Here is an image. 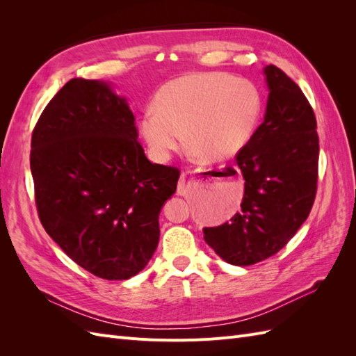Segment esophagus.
<instances>
[{
  "mask_svg": "<svg viewBox=\"0 0 356 356\" xmlns=\"http://www.w3.org/2000/svg\"><path fill=\"white\" fill-rule=\"evenodd\" d=\"M178 195L184 196L186 195V174H182L178 181Z\"/></svg>",
  "mask_w": 356,
  "mask_h": 356,
  "instance_id": "34e87169",
  "label": "esophagus"
}]
</instances>
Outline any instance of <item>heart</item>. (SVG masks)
Wrapping results in <instances>:
<instances>
[{"label":"heart","mask_w":356,"mask_h":356,"mask_svg":"<svg viewBox=\"0 0 356 356\" xmlns=\"http://www.w3.org/2000/svg\"><path fill=\"white\" fill-rule=\"evenodd\" d=\"M263 115L257 86L225 72H193L165 83L153 108L139 118V135L156 161L182 143L203 161L227 160L250 144Z\"/></svg>","instance_id":"obj_1"}]
</instances>
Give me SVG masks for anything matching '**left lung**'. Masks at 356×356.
I'll return each mask as SVG.
<instances>
[{"instance_id": "obj_1", "label": "left lung", "mask_w": 356, "mask_h": 356, "mask_svg": "<svg viewBox=\"0 0 356 356\" xmlns=\"http://www.w3.org/2000/svg\"><path fill=\"white\" fill-rule=\"evenodd\" d=\"M264 75V122L236 156L245 179L241 212L203 229L204 242L233 266H251L281 251L309 217L316 196L315 113L282 70L267 65Z\"/></svg>"}]
</instances>
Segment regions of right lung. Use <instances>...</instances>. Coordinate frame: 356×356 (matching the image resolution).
<instances>
[{"instance_id": "right-lung-1", "label": "right lung", "mask_w": 356, "mask_h": 356, "mask_svg": "<svg viewBox=\"0 0 356 356\" xmlns=\"http://www.w3.org/2000/svg\"><path fill=\"white\" fill-rule=\"evenodd\" d=\"M31 172L42 227L84 270L122 281L152 260L179 170L147 159L108 83L72 79L53 96L32 132Z\"/></svg>"}]
</instances>
